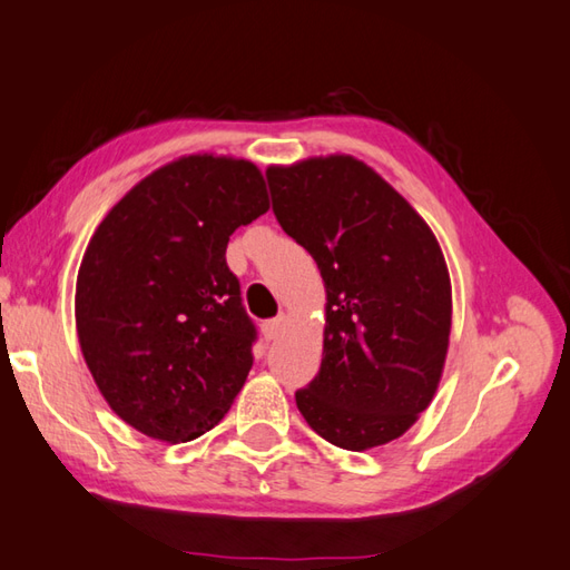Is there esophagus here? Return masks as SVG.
<instances>
[{
	"label": "esophagus",
	"mask_w": 570,
	"mask_h": 570,
	"mask_svg": "<svg viewBox=\"0 0 570 570\" xmlns=\"http://www.w3.org/2000/svg\"><path fill=\"white\" fill-rule=\"evenodd\" d=\"M284 326H286V316L278 314L276 318L264 321V324H262V334H264V338L272 341V338H276V336H282Z\"/></svg>",
	"instance_id": "34e87169"
}]
</instances>
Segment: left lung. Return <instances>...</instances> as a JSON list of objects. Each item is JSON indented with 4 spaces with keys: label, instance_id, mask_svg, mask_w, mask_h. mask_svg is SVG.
<instances>
[{
    "label": "left lung",
    "instance_id": "left-lung-1",
    "mask_svg": "<svg viewBox=\"0 0 570 570\" xmlns=\"http://www.w3.org/2000/svg\"><path fill=\"white\" fill-rule=\"evenodd\" d=\"M266 181L276 222L326 286L324 358L296 406L338 449L384 446L429 409L446 361L451 282L436 236L344 154L268 167Z\"/></svg>",
    "mask_w": 570,
    "mask_h": 570
}]
</instances>
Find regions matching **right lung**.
Returning a JSON list of instances; mask_svg holds the SVG:
<instances>
[{
  "instance_id": "right-lung-1",
  "label": "right lung",
  "mask_w": 570,
  "mask_h": 570,
  "mask_svg": "<svg viewBox=\"0 0 570 570\" xmlns=\"http://www.w3.org/2000/svg\"><path fill=\"white\" fill-rule=\"evenodd\" d=\"M266 212L252 161L191 154L141 179L99 224L77 276V334L129 426L184 443L232 409L256 326L226 244Z\"/></svg>"
}]
</instances>
